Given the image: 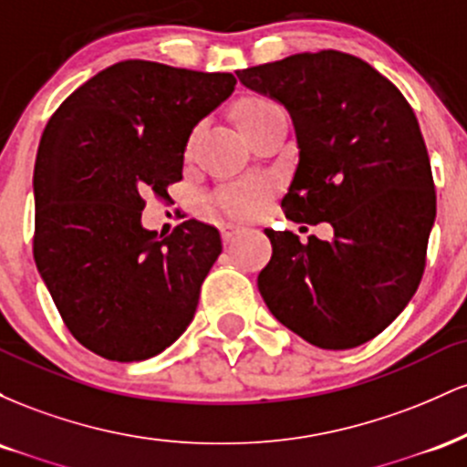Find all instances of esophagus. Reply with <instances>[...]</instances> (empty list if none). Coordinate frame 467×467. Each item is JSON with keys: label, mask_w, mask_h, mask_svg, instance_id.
Instances as JSON below:
<instances>
[{"label": "esophagus", "mask_w": 467, "mask_h": 467, "mask_svg": "<svg viewBox=\"0 0 467 467\" xmlns=\"http://www.w3.org/2000/svg\"><path fill=\"white\" fill-rule=\"evenodd\" d=\"M244 234H248V228H241V226H228L223 230V241L226 244H233V241H237L244 237Z\"/></svg>", "instance_id": "esophagus-1"}]
</instances>
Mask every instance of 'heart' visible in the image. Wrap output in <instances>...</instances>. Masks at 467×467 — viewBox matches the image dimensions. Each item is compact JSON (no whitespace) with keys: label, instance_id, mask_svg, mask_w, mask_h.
Returning <instances> with one entry per match:
<instances>
[{"label":"heart","instance_id":"1","mask_svg":"<svg viewBox=\"0 0 467 467\" xmlns=\"http://www.w3.org/2000/svg\"><path fill=\"white\" fill-rule=\"evenodd\" d=\"M275 107L272 100H265V99H248L244 100L237 107V111H234V116H237V125L239 130L244 133H248V130L252 125H254L256 120H259L261 116L267 114V111ZM223 206H226V211L233 213V215H248L250 208H252V197L248 191H230L228 195H223Z\"/></svg>","mask_w":467,"mask_h":467}]
</instances>
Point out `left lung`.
Listing matches in <instances>:
<instances>
[{"mask_svg": "<svg viewBox=\"0 0 467 467\" xmlns=\"http://www.w3.org/2000/svg\"><path fill=\"white\" fill-rule=\"evenodd\" d=\"M281 103L298 164L281 203L292 222L334 226L307 244L265 228L272 259L256 285L272 316L320 349H353L409 305L437 217L431 160L409 100L362 58L303 52L237 72Z\"/></svg>", "mask_w": 467, "mask_h": 467, "instance_id": "obj_1", "label": "left lung"}]
</instances>
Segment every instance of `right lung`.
<instances>
[{
  "label": "right lung",
  "mask_w": 467,
  "mask_h": 467,
  "mask_svg": "<svg viewBox=\"0 0 467 467\" xmlns=\"http://www.w3.org/2000/svg\"><path fill=\"white\" fill-rule=\"evenodd\" d=\"M228 72L153 61L105 67L63 100L36 151L35 264L63 323L116 362L158 356L195 316L219 230L142 226L144 192L182 180L192 130L234 92Z\"/></svg>",
  "instance_id": "add662e5"
}]
</instances>
